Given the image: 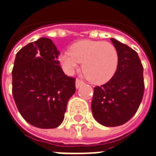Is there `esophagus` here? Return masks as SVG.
Masks as SVG:
<instances>
[{
    "mask_svg": "<svg viewBox=\"0 0 156 156\" xmlns=\"http://www.w3.org/2000/svg\"><path fill=\"white\" fill-rule=\"evenodd\" d=\"M83 81L81 80V79H79V78H77L76 79V88H79V87H81L82 85H83Z\"/></svg>",
    "mask_w": 156,
    "mask_h": 156,
    "instance_id": "obj_1",
    "label": "esophagus"
}]
</instances>
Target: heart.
Instances as JSON below:
<instances>
[{
	"mask_svg": "<svg viewBox=\"0 0 156 156\" xmlns=\"http://www.w3.org/2000/svg\"><path fill=\"white\" fill-rule=\"evenodd\" d=\"M61 62L68 73H72L81 62L83 73L88 81L102 84L115 73L119 55L116 48L110 43L83 40L73 45L71 51L62 55Z\"/></svg>",
	"mask_w": 156,
	"mask_h": 156,
	"instance_id": "obj_1",
	"label": "heart"
}]
</instances>
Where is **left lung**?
<instances>
[{
  "label": "left lung",
  "instance_id": "8db88e82",
  "mask_svg": "<svg viewBox=\"0 0 156 156\" xmlns=\"http://www.w3.org/2000/svg\"><path fill=\"white\" fill-rule=\"evenodd\" d=\"M119 55L117 70L111 79L94 88L92 112L99 124L115 127L125 124L137 112L144 96L143 65L138 53L111 38Z\"/></svg>",
  "mask_w": 156,
  "mask_h": 156
}]
</instances>
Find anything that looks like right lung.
<instances>
[{"label":"right lung","instance_id":"obj_1","mask_svg":"<svg viewBox=\"0 0 156 156\" xmlns=\"http://www.w3.org/2000/svg\"><path fill=\"white\" fill-rule=\"evenodd\" d=\"M59 54L51 40L41 37L16 55L12 95L21 115L35 127L59 126L68 99L76 91V79L63 73L58 60Z\"/></svg>","mask_w":156,"mask_h":156}]
</instances>
